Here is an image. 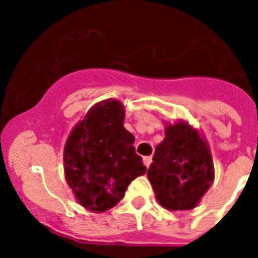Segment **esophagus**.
Here are the masks:
<instances>
[{"mask_svg": "<svg viewBox=\"0 0 258 258\" xmlns=\"http://www.w3.org/2000/svg\"><path fill=\"white\" fill-rule=\"evenodd\" d=\"M143 162H145L146 167H150L151 162H153V157H145V158H143Z\"/></svg>", "mask_w": 258, "mask_h": 258, "instance_id": "obj_1", "label": "esophagus"}]
</instances>
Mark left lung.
<instances>
[{
	"instance_id": "obj_1",
	"label": "left lung",
	"mask_w": 258,
	"mask_h": 258,
	"mask_svg": "<svg viewBox=\"0 0 258 258\" xmlns=\"http://www.w3.org/2000/svg\"><path fill=\"white\" fill-rule=\"evenodd\" d=\"M165 135L147 176L163 208L190 210L214 179L210 151L200 134L183 121L167 125Z\"/></svg>"
}]
</instances>
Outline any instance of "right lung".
Listing matches in <instances>:
<instances>
[{
    "label": "right lung",
    "mask_w": 258,
    "mask_h": 258,
    "mask_svg": "<svg viewBox=\"0 0 258 258\" xmlns=\"http://www.w3.org/2000/svg\"><path fill=\"white\" fill-rule=\"evenodd\" d=\"M123 121L124 108L119 101H101L89 109L67 141V182L79 202L92 212L115 206L127 186L147 170L135 153V137Z\"/></svg>",
    "instance_id": "right-lung-1"
}]
</instances>
